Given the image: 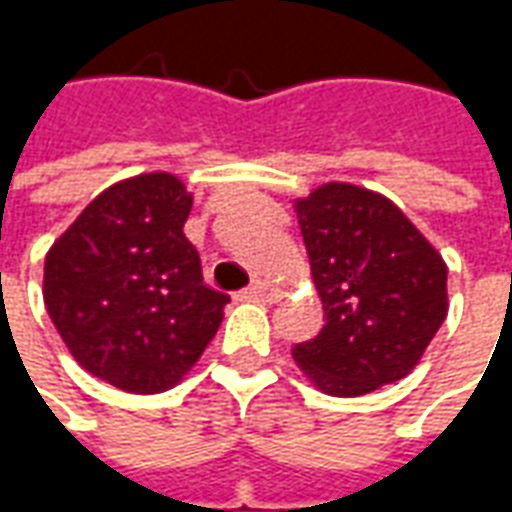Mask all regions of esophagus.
<instances>
[{"instance_id":"esophagus-1","label":"esophagus","mask_w":512,"mask_h":512,"mask_svg":"<svg viewBox=\"0 0 512 512\" xmlns=\"http://www.w3.org/2000/svg\"><path fill=\"white\" fill-rule=\"evenodd\" d=\"M279 296V290L274 282H266V279H255L249 288L241 290V299L249 301H274Z\"/></svg>"}]
</instances>
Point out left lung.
Listing matches in <instances>:
<instances>
[{
    "label": "left lung",
    "mask_w": 512,
    "mask_h": 512,
    "mask_svg": "<svg viewBox=\"0 0 512 512\" xmlns=\"http://www.w3.org/2000/svg\"><path fill=\"white\" fill-rule=\"evenodd\" d=\"M326 323L293 348L296 365L334 397L408 376L447 318V266L384 194L326 183L296 202Z\"/></svg>",
    "instance_id": "obj_1"
}]
</instances>
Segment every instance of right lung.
<instances>
[{
    "instance_id": "add662e5",
    "label": "right lung",
    "mask_w": 512,
    "mask_h": 512,
    "mask_svg": "<svg viewBox=\"0 0 512 512\" xmlns=\"http://www.w3.org/2000/svg\"><path fill=\"white\" fill-rule=\"evenodd\" d=\"M189 213L175 175H136L101 191L46 255L43 299L62 343L117 389L175 386L222 323L230 296L202 282Z\"/></svg>"
}]
</instances>
